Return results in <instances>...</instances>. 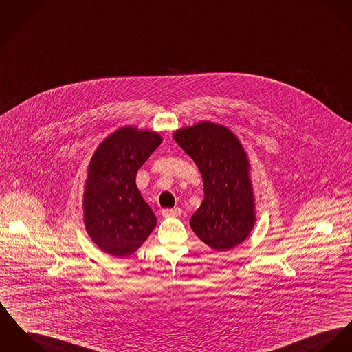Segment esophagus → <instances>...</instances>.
<instances>
[{"mask_svg": "<svg viewBox=\"0 0 352 352\" xmlns=\"http://www.w3.org/2000/svg\"><path fill=\"white\" fill-rule=\"evenodd\" d=\"M182 214V210L180 208H170V210H163L162 211V216L163 217H177Z\"/></svg>", "mask_w": 352, "mask_h": 352, "instance_id": "1", "label": "esophagus"}]
</instances>
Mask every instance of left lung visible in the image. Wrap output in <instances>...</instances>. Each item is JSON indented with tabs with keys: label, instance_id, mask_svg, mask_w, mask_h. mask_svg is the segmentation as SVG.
<instances>
[{
	"label": "left lung",
	"instance_id": "obj_1",
	"mask_svg": "<svg viewBox=\"0 0 352 352\" xmlns=\"http://www.w3.org/2000/svg\"><path fill=\"white\" fill-rule=\"evenodd\" d=\"M173 139L196 163L204 200L190 217L193 232L216 251L247 239L255 224L248 160L234 133L210 121L175 132Z\"/></svg>",
	"mask_w": 352,
	"mask_h": 352
}]
</instances>
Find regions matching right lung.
<instances>
[{
    "label": "right lung",
    "instance_id": "1",
    "mask_svg": "<svg viewBox=\"0 0 352 352\" xmlns=\"http://www.w3.org/2000/svg\"><path fill=\"white\" fill-rule=\"evenodd\" d=\"M162 138L125 126L100 144L84 195L87 231L104 252L128 258L156 227V216L136 187V175Z\"/></svg>",
    "mask_w": 352,
    "mask_h": 352
}]
</instances>
